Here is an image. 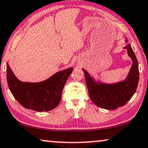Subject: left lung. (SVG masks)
I'll use <instances>...</instances> for the list:
<instances>
[{
    "mask_svg": "<svg viewBox=\"0 0 148 148\" xmlns=\"http://www.w3.org/2000/svg\"><path fill=\"white\" fill-rule=\"evenodd\" d=\"M125 42H128L127 39ZM124 48L132 60V66L125 80L111 84L105 83L96 80L86 70L82 69L91 101L103 109L113 110L123 107L136 91L139 82L138 62L130 44L127 43Z\"/></svg>",
    "mask_w": 148,
    "mask_h": 148,
    "instance_id": "obj_1",
    "label": "left lung"
}]
</instances>
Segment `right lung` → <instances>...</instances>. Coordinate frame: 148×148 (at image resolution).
I'll return each instance as SVG.
<instances>
[{
  "label": "right lung",
  "instance_id": "1",
  "mask_svg": "<svg viewBox=\"0 0 148 148\" xmlns=\"http://www.w3.org/2000/svg\"><path fill=\"white\" fill-rule=\"evenodd\" d=\"M73 70L70 67L61 70L41 82H22L15 76L7 63L8 86L13 97L25 109L49 111L59 105L64 85Z\"/></svg>",
  "mask_w": 148,
  "mask_h": 148
}]
</instances>
